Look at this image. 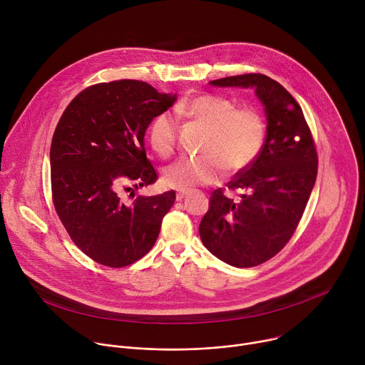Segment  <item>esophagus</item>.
Instances as JSON below:
<instances>
[{
  "label": "esophagus",
  "mask_w": 365,
  "mask_h": 365,
  "mask_svg": "<svg viewBox=\"0 0 365 365\" xmlns=\"http://www.w3.org/2000/svg\"><path fill=\"white\" fill-rule=\"evenodd\" d=\"M190 195V192L189 190H179L178 193H176V199L178 200H183L186 196H189Z\"/></svg>",
  "instance_id": "34e87169"
}]
</instances>
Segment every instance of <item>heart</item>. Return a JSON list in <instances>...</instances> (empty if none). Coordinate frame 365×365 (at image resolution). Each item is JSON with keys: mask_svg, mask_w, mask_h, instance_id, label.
Segmentation results:
<instances>
[{"mask_svg": "<svg viewBox=\"0 0 365 365\" xmlns=\"http://www.w3.org/2000/svg\"><path fill=\"white\" fill-rule=\"evenodd\" d=\"M180 118L190 120L206 130L197 158H182L163 170L165 185L189 190L217 182L228 169L240 173L248 169L263 150L267 125L255 108H237L224 96L202 93L186 96L175 106ZM151 150L168 159L178 144V124L169 113L155 115L147 127Z\"/></svg>", "mask_w": 365, "mask_h": 365, "instance_id": "heart-1", "label": "heart"}]
</instances>
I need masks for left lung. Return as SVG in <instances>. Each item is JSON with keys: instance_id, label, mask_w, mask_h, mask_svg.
Listing matches in <instances>:
<instances>
[{"instance_id": "1", "label": "left lung", "mask_w": 365, "mask_h": 365, "mask_svg": "<svg viewBox=\"0 0 365 365\" xmlns=\"http://www.w3.org/2000/svg\"><path fill=\"white\" fill-rule=\"evenodd\" d=\"M214 86L254 88L267 115L262 153L237 173L228 189L241 199L212 192L210 211L199 225L203 245L224 263L254 267L274 257L292 238L318 175V153L296 99L274 79L245 73L210 82Z\"/></svg>"}]
</instances>
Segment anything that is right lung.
<instances>
[{
	"label": "right lung",
	"mask_w": 365,
	"mask_h": 365,
	"mask_svg": "<svg viewBox=\"0 0 365 365\" xmlns=\"http://www.w3.org/2000/svg\"><path fill=\"white\" fill-rule=\"evenodd\" d=\"M176 95L151 85L113 81L88 86L63 111L50 147L51 199L75 245L93 262L120 269L144 257L159 237L175 190L121 199L158 180L144 134ZM134 197V196H133Z\"/></svg>",
	"instance_id": "right-lung-1"
}]
</instances>
